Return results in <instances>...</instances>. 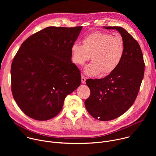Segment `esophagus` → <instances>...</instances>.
<instances>
[{"mask_svg":"<svg viewBox=\"0 0 156 156\" xmlns=\"http://www.w3.org/2000/svg\"><path fill=\"white\" fill-rule=\"evenodd\" d=\"M86 78L84 76H81V83L83 84H85L86 83Z\"/></svg>","mask_w":156,"mask_h":156,"instance_id":"obj_1","label":"esophagus"}]
</instances>
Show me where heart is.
I'll return each instance as SVG.
<instances>
[{
  "label": "heart",
  "instance_id": "heart-1",
  "mask_svg": "<svg viewBox=\"0 0 156 156\" xmlns=\"http://www.w3.org/2000/svg\"><path fill=\"white\" fill-rule=\"evenodd\" d=\"M83 45L74 43L71 48L72 59L76 65H83L91 57L93 60L85 66L84 73L87 76L104 75L113 72L123 58L125 45L120 36L95 32L85 36Z\"/></svg>",
  "mask_w": 156,
  "mask_h": 156
}]
</instances>
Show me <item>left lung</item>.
Here are the masks:
<instances>
[{
  "instance_id": "left-lung-1",
  "label": "left lung",
  "mask_w": 156,
  "mask_h": 156,
  "mask_svg": "<svg viewBox=\"0 0 156 156\" xmlns=\"http://www.w3.org/2000/svg\"><path fill=\"white\" fill-rule=\"evenodd\" d=\"M104 28L119 32L124 42L125 52L113 72L104 78L86 80L91 94L84 105L92 117L108 121L123 114L134 103L143 79L145 65L139 44L130 34L119 27Z\"/></svg>"
}]
</instances>
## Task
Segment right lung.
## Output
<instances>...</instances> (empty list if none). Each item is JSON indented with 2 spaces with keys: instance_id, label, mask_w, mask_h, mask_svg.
Here are the masks:
<instances>
[{
  "instance_id": "right-lung-1",
  "label": "right lung",
  "mask_w": 156,
  "mask_h": 156,
  "mask_svg": "<svg viewBox=\"0 0 156 156\" xmlns=\"http://www.w3.org/2000/svg\"><path fill=\"white\" fill-rule=\"evenodd\" d=\"M82 28L47 27L22 43L12 63L11 87L17 105L30 118H54L80 85L71 48Z\"/></svg>"
}]
</instances>
